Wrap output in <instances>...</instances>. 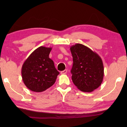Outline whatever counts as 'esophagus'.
<instances>
[{"instance_id":"esophagus-1","label":"esophagus","mask_w":127,"mask_h":127,"mask_svg":"<svg viewBox=\"0 0 127 127\" xmlns=\"http://www.w3.org/2000/svg\"><path fill=\"white\" fill-rule=\"evenodd\" d=\"M67 72V70H66V69H65V70H64L63 71H62V72H61V74H66Z\"/></svg>"}]
</instances>
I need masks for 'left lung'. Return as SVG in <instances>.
Returning a JSON list of instances; mask_svg holds the SVG:
<instances>
[{"mask_svg":"<svg viewBox=\"0 0 127 127\" xmlns=\"http://www.w3.org/2000/svg\"><path fill=\"white\" fill-rule=\"evenodd\" d=\"M70 49L73 61L71 70L73 83L81 91L93 92L103 81L104 67L101 58L81 44L73 45Z\"/></svg>","mask_w":127,"mask_h":127,"instance_id":"8db88e82","label":"left lung"}]
</instances>
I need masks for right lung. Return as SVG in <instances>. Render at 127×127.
<instances>
[{
	"mask_svg": "<svg viewBox=\"0 0 127 127\" xmlns=\"http://www.w3.org/2000/svg\"><path fill=\"white\" fill-rule=\"evenodd\" d=\"M51 47L40 46L32 52L22 65V81L31 91L41 93L54 84L60 74L49 58Z\"/></svg>",
	"mask_w": 127,
	"mask_h": 127,
	"instance_id": "obj_1",
	"label": "right lung"
}]
</instances>
